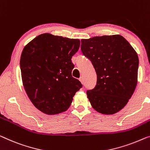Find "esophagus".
<instances>
[{
	"mask_svg": "<svg viewBox=\"0 0 150 150\" xmlns=\"http://www.w3.org/2000/svg\"><path fill=\"white\" fill-rule=\"evenodd\" d=\"M79 81L81 82V83H82V84L83 83V77H80V78H79Z\"/></svg>",
	"mask_w": 150,
	"mask_h": 150,
	"instance_id": "1",
	"label": "esophagus"
}]
</instances>
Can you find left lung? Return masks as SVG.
I'll return each mask as SVG.
<instances>
[{
    "label": "left lung",
    "instance_id": "1",
    "mask_svg": "<svg viewBox=\"0 0 150 150\" xmlns=\"http://www.w3.org/2000/svg\"><path fill=\"white\" fill-rule=\"evenodd\" d=\"M81 50L97 75L94 88L87 91L98 112L112 115L125 107L137 86L139 59L133 47L120 35L81 40Z\"/></svg>",
    "mask_w": 150,
    "mask_h": 150
}]
</instances>
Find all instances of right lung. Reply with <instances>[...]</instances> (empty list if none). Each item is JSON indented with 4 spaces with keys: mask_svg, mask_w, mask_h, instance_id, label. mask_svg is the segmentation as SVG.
I'll list each match as a JSON object with an SVG mask.
<instances>
[{
    "mask_svg": "<svg viewBox=\"0 0 150 150\" xmlns=\"http://www.w3.org/2000/svg\"><path fill=\"white\" fill-rule=\"evenodd\" d=\"M79 39L43 33L25 46L20 59L22 81L29 98L47 115L67 110L82 88L72 77V57L79 48Z\"/></svg>",
    "mask_w": 150,
    "mask_h": 150,
    "instance_id": "obj_1",
    "label": "right lung"
}]
</instances>
